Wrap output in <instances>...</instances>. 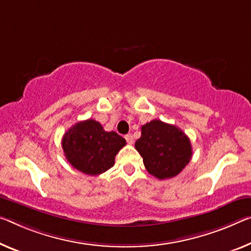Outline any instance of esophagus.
Listing matches in <instances>:
<instances>
[{
  "mask_svg": "<svg viewBox=\"0 0 251 251\" xmlns=\"http://www.w3.org/2000/svg\"><path fill=\"white\" fill-rule=\"evenodd\" d=\"M126 138V142H128L129 145H132L133 142H134V139H133V137H132V134L131 133H129V134H126V136L125 137Z\"/></svg>",
  "mask_w": 251,
  "mask_h": 251,
  "instance_id": "obj_1",
  "label": "esophagus"
}]
</instances>
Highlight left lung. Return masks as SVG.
Listing matches in <instances>:
<instances>
[{
    "instance_id": "left-lung-1",
    "label": "left lung",
    "mask_w": 251,
    "mask_h": 251,
    "mask_svg": "<svg viewBox=\"0 0 251 251\" xmlns=\"http://www.w3.org/2000/svg\"><path fill=\"white\" fill-rule=\"evenodd\" d=\"M134 147L144 158L150 175L168 179L183 171L192 158L188 137L176 126L152 120L141 126V137Z\"/></svg>"
}]
</instances>
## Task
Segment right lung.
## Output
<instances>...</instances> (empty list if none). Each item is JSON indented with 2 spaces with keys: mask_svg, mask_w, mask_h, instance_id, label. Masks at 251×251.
Masks as SVG:
<instances>
[{
  "mask_svg": "<svg viewBox=\"0 0 251 251\" xmlns=\"http://www.w3.org/2000/svg\"><path fill=\"white\" fill-rule=\"evenodd\" d=\"M126 139L117 132H107L101 123L88 119L77 122L65 132L61 147L73 167L84 174L95 176L106 172L114 165Z\"/></svg>",
  "mask_w": 251,
  "mask_h": 251,
  "instance_id": "1",
  "label": "right lung"
}]
</instances>
